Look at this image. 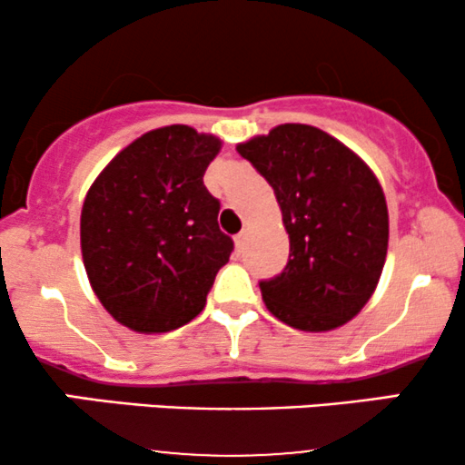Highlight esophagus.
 Segmentation results:
<instances>
[{
    "instance_id": "34e87169",
    "label": "esophagus",
    "mask_w": 465,
    "mask_h": 465,
    "mask_svg": "<svg viewBox=\"0 0 465 465\" xmlns=\"http://www.w3.org/2000/svg\"><path fill=\"white\" fill-rule=\"evenodd\" d=\"M244 236H247V233H244V232H240L238 236H236V249H238V251L244 247Z\"/></svg>"
}]
</instances>
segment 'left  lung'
<instances>
[{"label": "left lung", "instance_id": "obj_1", "mask_svg": "<svg viewBox=\"0 0 465 465\" xmlns=\"http://www.w3.org/2000/svg\"><path fill=\"white\" fill-rule=\"evenodd\" d=\"M236 151L273 188L291 242L282 275L260 282L269 312L303 332L351 322L387 258L389 212L373 170L311 124H280Z\"/></svg>", "mask_w": 465, "mask_h": 465}]
</instances>
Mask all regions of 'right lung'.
I'll return each mask as SVG.
<instances>
[{
  "label": "right lung",
  "instance_id": "1",
  "mask_svg": "<svg viewBox=\"0 0 465 465\" xmlns=\"http://www.w3.org/2000/svg\"><path fill=\"white\" fill-rule=\"evenodd\" d=\"M212 133H143L104 165L80 212V251L95 297L133 332L159 334L205 308L233 242L203 174L221 153Z\"/></svg>",
  "mask_w": 465,
  "mask_h": 465
}]
</instances>
